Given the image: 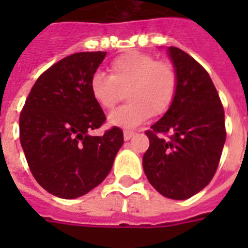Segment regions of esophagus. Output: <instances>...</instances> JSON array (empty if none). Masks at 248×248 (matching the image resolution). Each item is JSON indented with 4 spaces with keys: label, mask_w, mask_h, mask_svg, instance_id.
Listing matches in <instances>:
<instances>
[{
    "label": "esophagus",
    "mask_w": 248,
    "mask_h": 248,
    "mask_svg": "<svg viewBox=\"0 0 248 248\" xmlns=\"http://www.w3.org/2000/svg\"><path fill=\"white\" fill-rule=\"evenodd\" d=\"M134 135H135V132L134 131H127V130H124V140H130L134 138Z\"/></svg>",
    "instance_id": "esophagus-1"
}]
</instances>
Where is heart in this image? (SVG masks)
I'll use <instances>...</instances> for the list:
<instances>
[{"label": "heart", "instance_id": "b5f03b06", "mask_svg": "<svg viewBox=\"0 0 248 248\" xmlns=\"http://www.w3.org/2000/svg\"><path fill=\"white\" fill-rule=\"evenodd\" d=\"M110 76L95 72L90 79V93L100 108L109 110L120 101L121 90L127 91L130 103L108 117L112 126L132 128L153 114H163L172 104L177 76L167 62H155L149 54L127 52L110 63Z\"/></svg>", "mask_w": 248, "mask_h": 248}]
</instances>
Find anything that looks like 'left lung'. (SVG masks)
Here are the masks:
<instances>
[{
  "label": "left lung",
  "instance_id": "8db88e82",
  "mask_svg": "<svg viewBox=\"0 0 248 248\" xmlns=\"http://www.w3.org/2000/svg\"><path fill=\"white\" fill-rule=\"evenodd\" d=\"M177 76L169 110L147 131L143 169L153 188L171 200H186L211 181L225 143L224 108L210 76L192 56L167 47ZM171 134L165 140L158 133Z\"/></svg>",
  "mask_w": 248,
  "mask_h": 248
}]
</instances>
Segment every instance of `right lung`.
Instances as JSON below:
<instances>
[{
  "mask_svg": "<svg viewBox=\"0 0 248 248\" xmlns=\"http://www.w3.org/2000/svg\"><path fill=\"white\" fill-rule=\"evenodd\" d=\"M107 52H77L42 73L19 118L20 144L37 183L73 200L93 190L112 170L124 132L113 127L90 135L105 114L90 93V79Z\"/></svg>",
  "mask_w": 248,
  "mask_h": 248,
  "instance_id": "1",
  "label": "right lung"
}]
</instances>
